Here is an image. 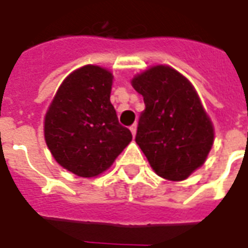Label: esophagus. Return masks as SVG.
I'll use <instances>...</instances> for the list:
<instances>
[{
    "instance_id": "esophagus-1",
    "label": "esophagus",
    "mask_w": 248,
    "mask_h": 248,
    "mask_svg": "<svg viewBox=\"0 0 248 248\" xmlns=\"http://www.w3.org/2000/svg\"><path fill=\"white\" fill-rule=\"evenodd\" d=\"M130 131H131V134H133V137H134V136H136V133H137V124H131Z\"/></svg>"
}]
</instances>
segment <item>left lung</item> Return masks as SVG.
Masks as SVG:
<instances>
[{
  "instance_id": "obj_1",
  "label": "left lung",
  "mask_w": 248,
  "mask_h": 248,
  "mask_svg": "<svg viewBox=\"0 0 248 248\" xmlns=\"http://www.w3.org/2000/svg\"><path fill=\"white\" fill-rule=\"evenodd\" d=\"M131 85L145 103L136 142L159 176L187 179L205 163L215 141L212 121L193 84L171 66L156 65L134 76Z\"/></svg>"
}]
</instances>
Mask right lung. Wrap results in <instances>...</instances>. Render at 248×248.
<instances>
[{"label":"right lung","mask_w":248,"mask_h":248,"mask_svg":"<svg viewBox=\"0 0 248 248\" xmlns=\"http://www.w3.org/2000/svg\"><path fill=\"white\" fill-rule=\"evenodd\" d=\"M114 76L85 65L62 81L45 117V140L55 161L81 178L108 170L130 144L110 102Z\"/></svg>","instance_id":"right-lung-1"}]
</instances>
